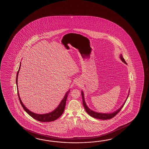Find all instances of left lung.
Wrapping results in <instances>:
<instances>
[{"mask_svg": "<svg viewBox=\"0 0 149 149\" xmlns=\"http://www.w3.org/2000/svg\"><path fill=\"white\" fill-rule=\"evenodd\" d=\"M120 58L121 59L122 61H123L124 63L125 64H127V63L126 62V61H125L124 58H123V55L121 54L120 56ZM82 101H83V106L85 108V110L86 112L88 113L89 115L91 116V117L99 119H102V120H106V119H109L112 118L113 117H114L118 113L120 110L122 109V108L124 106L125 103L126 102H125L122 105V106L118 110H117L115 112H113L111 113H98V112H94L93 111L91 110V109H90L88 108V106H86V103H85V100H84V94L83 93V92L82 91ZM129 95H128V97Z\"/></svg>", "mask_w": 149, "mask_h": 149, "instance_id": "left-lung-1", "label": "left lung"}]
</instances>
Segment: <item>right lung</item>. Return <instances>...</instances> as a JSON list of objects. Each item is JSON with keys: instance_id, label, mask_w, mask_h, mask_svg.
<instances>
[{"instance_id": "obj_1", "label": "right lung", "mask_w": 149, "mask_h": 149, "mask_svg": "<svg viewBox=\"0 0 149 149\" xmlns=\"http://www.w3.org/2000/svg\"><path fill=\"white\" fill-rule=\"evenodd\" d=\"M20 66H21V64H20ZM20 66L19 67V70L17 71V75H16V82L17 86L18 74V72H19V70L20 69ZM70 90L67 91V93L65 95L64 98L61 101V103L59 104V105L58 106V107L54 111H53L52 112H50V113H47V114H43V115H39V114L34 113L33 112L30 111L29 110L27 109V108L24 106V104H23L21 100L20 99V97L19 96V93H18V91H17V94H18V98H19V101H20V103L21 104L23 108V109H24L25 111L27 112L29 115L31 116L33 118L37 120L38 121L41 122H49L54 121L55 120H56L59 117H60L61 115L63 113L65 108V106H66V101L67 100V97H68V95L70 93Z\"/></svg>"}]
</instances>
